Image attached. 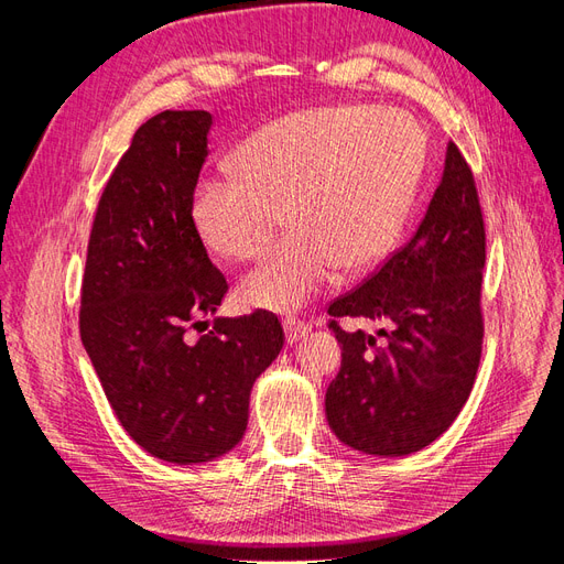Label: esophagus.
<instances>
[{
    "label": "esophagus",
    "mask_w": 564,
    "mask_h": 564,
    "mask_svg": "<svg viewBox=\"0 0 564 564\" xmlns=\"http://www.w3.org/2000/svg\"><path fill=\"white\" fill-rule=\"evenodd\" d=\"M311 324L303 322L301 317H286L284 319V334H286V344H299L303 336H308Z\"/></svg>",
    "instance_id": "obj_1"
}]
</instances>
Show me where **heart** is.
<instances>
[{"label":"heart","mask_w":564,"mask_h":564,"mask_svg":"<svg viewBox=\"0 0 564 564\" xmlns=\"http://www.w3.org/2000/svg\"><path fill=\"white\" fill-rule=\"evenodd\" d=\"M425 169L421 127L400 110L327 106L275 119L204 174L191 220L216 256H261L286 218L294 230L242 280L249 308L296 311L338 268L357 275L400 240Z\"/></svg>","instance_id":"b5f03b06"}]
</instances>
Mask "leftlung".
I'll list each match as a JSON object with an SVG mask.
<instances>
[{
	"label": "left lung",
	"instance_id": "8db88e82",
	"mask_svg": "<svg viewBox=\"0 0 564 564\" xmlns=\"http://www.w3.org/2000/svg\"><path fill=\"white\" fill-rule=\"evenodd\" d=\"M485 220L468 162L447 145L419 230L352 292L329 303L340 369L324 409L344 445L373 456L429 447L464 409L482 355ZM338 316L387 324L346 333Z\"/></svg>",
	"mask_w": 564,
	"mask_h": 564
}]
</instances>
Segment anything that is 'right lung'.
I'll return each mask as SVG.
<instances>
[{
  "mask_svg": "<svg viewBox=\"0 0 564 564\" xmlns=\"http://www.w3.org/2000/svg\"><path fill=\"white\" fill-rule=\"evenodd\" d=\"M212 115L164 110L135 129L100 195L79 334L119 423L169 464H207L242 440L253 381L284 346L278 315L214 317L228 282L191 220Z\"/></svg>",
  "mask_w": 564,
  "mask_h": 564,
  "instance_id": "right-lung-1",
  "label": "right lung"
}]
</instances>
